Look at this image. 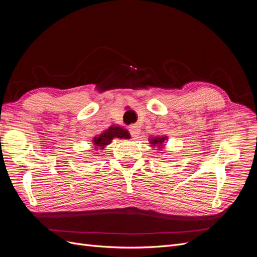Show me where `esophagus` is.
Wrapping results in <instances>:
<instances>
[{"label":"esophagus","instance_id":"esophagus-1","mask_svg":"<svg viewBox=\"0 0 257 257\" xmlns=\"http://www.w3.org/2000/svg\"><path fill=\"white\" fill-rule=\"evenodd\" d=\"M130 133L132 136H138L141 134V127L137 124H133V125L130 126Z\"/></svg>","mask_w":257,"mask_h":257}]
</instances>
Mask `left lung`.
Listing matches in <instances>:
<instances>
[{
    "mask_svg": "<svg viewBox=\"0 0 257 257\" xmlns=\"http://www.w3.org/2000/svg\"><path fill=\"white\" fill-rule=\"evenodd\" d=\"M166 139H167L166 136H164V137H155V138H151L150 142H151L152 146L158 145L160 148H162L163 147V143H164Z\"/></svg>",
    "mask_w": 257,
    "mask_h": 257,
    "instance_id": "8db88e82",
    "label": "left lung"
}]
</instances>
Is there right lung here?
<instances>
[{
    "label": "right lung",
    "mask_w": 257,
    "mask_h": 257,
    "mask_svg": "<svg viewBox=\"0 0 257 257\" xmlns=\"http://www.w3.org/2000/svg\"><path fill=\"white\" fill-rule=\"evenodd\" d=\"M113 138H121L127 139L130 138V134L126 130H124L120 126H110L105 130L102 134L95 136L93 138V144L96 147H99V149H104L106 146L109 145Z\"/></svg>",
    "instance_id": "obj_1"
}]
</instances>
